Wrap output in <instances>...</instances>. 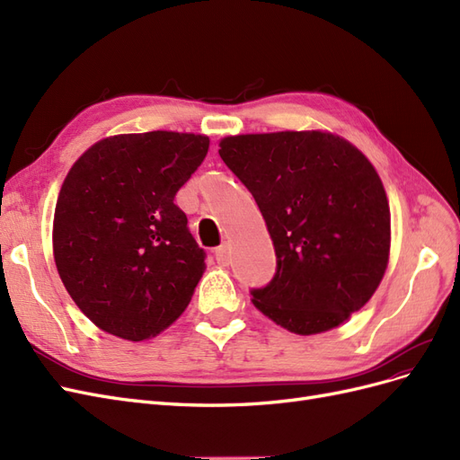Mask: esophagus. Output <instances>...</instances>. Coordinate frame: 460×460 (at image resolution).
<instances>
[{
  "label": "esophagus",
  "mask_w": 460,
  "mask_h": 460,
  "mask_svg": "<svg viewBox=\"0 0 460 460\" xmlns=\"http://www.w3.org/2000/svg\"><path fill=\"white\" fill-rule=\"evenodd\" d=\"M215 257H217L218 264H222V267H226V264L230 262V247L226 243L220 245L217 252H215Z\"/></svg>",
  "instance_id": "1"
}]
</instances>
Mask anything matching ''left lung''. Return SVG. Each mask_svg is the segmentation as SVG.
<instances>
[{
	"instance_id": "8db88e82",
	"label": "left lung",
	"mask_w": 460,
	"mask_h": 460,
	"mask_svg": "<svg viewBox=\"0 0 460 460\" xmlns=\"http://www.w3.org/2000/svg\"><path fill=\"white\" fill-rule=\"evenodd\" d=\"M218 153L253 193L276 252L253 305L297 336L338 328L363 309L389 262L392 215L367 155L326 130L226 136Z\"/></svg>"
}]
</instances>
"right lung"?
Masks as SVG:
<instances>
[{"label": "right lung", "instance_id": "right-lung-1", "mask_svg": "<svg viewBox=\"0 0 460 460\" xmlns=\"http://www.w3.org/2000/svg\"><path fill=\"white\" fill-rule=\"evenodd\" d=\"M207 151L205 134H117L68 171L53 215L55 267L111 336L155 338L190 305L207 264L174 196Z\"/></svg>", "mask_w": 460, "mask_h": 460}]
</instances>
